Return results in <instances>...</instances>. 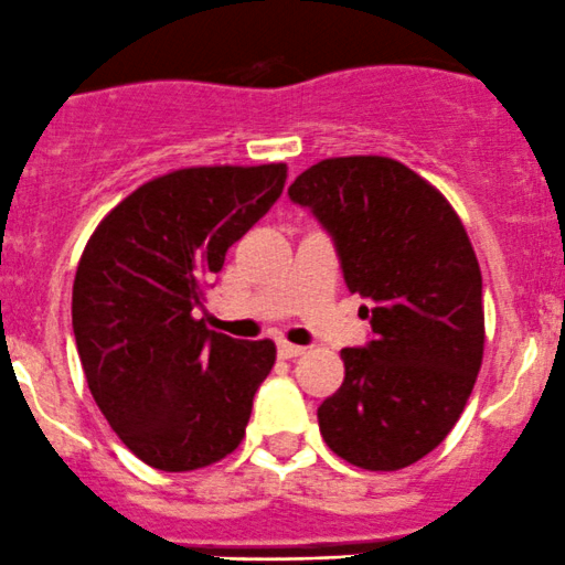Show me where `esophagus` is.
<instances>
[{
  "instance_id": "1",
  "label": "esophagus",
  "mask_w": 565,
  "mask_h": 565,
  "mask_svg": "<svg viewBox=\"0 0 565 565\" xmlns=\"http://www.w3.org/2000/svg\"><path fill=\"white\" fill-rule=\"evenodd\" d=\"M277 354H280L282 360H294V356L305 354V349H301V345L288 343V340H277Z\"/></svg>"
}]
</instances>
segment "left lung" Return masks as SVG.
I'll return each mask as SVG.
<instances>
[{"label":"left lung","mask_w":565,"mask_h":565,"mask_svg":"<svg viewBox=\"0 0 565 565\" xmlns=\"http://www.w3.org/2000/svg\"><path fill=\"white\" fill-rule=\"evenodd\" d=\"M332 233L373 340L343 349L345 379L318 406L340 459L395 472L431 454L465 412L483 362V280L454 205L390 156H338L288 189Z\"/></svg>","instance_id":"left-lung-1"}]
</instances>
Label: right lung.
<instances>
[{
    "label": "right lung",
    "instance_id": "obj_1",
    "mask_svg": "<svg viewBox=\"0 0 565 565\" xmlns=\"http://www.w3.org/2000/svg\"><path fill=\"white\" fill-rule=\"evenodd\" d=\"M285 175L282 161L164 172L120 200L82 253L71 312L87 387L156 470H203L242 445L277 345L211 332L194 310Z\"/></svg>",
    "mask_w": 565,
    "mask_h": 565
}]
</instances>
